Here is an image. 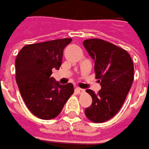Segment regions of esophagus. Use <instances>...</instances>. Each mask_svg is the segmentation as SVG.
<instances>
[{"mask_svg":"<svg viewBox=\"0 0 149 149\" xmlns=\"http://www.w3.org/2000/svg\"><path fill=\"white\" fill-rule=\"evenodd\" d=\"M75 91L77 93V94H81V93H83L85 91L83 89H81V88H79V87H76L75 88Z\"/></svg>","mask_w":149,"mask_h":149,"instance_id":"34e87169","label":"esophagus"}]
</instances>
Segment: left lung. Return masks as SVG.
I'll return each instance as SVG.
<instances>
[{"label": "left lung", "mask_w": 149, "mask_h": 149, "mask_svg": "<svg viewBox=\"0 0 149 149\" xmlns=\"http://www.w3.org/2000/svg\"><path fill=\"white\" fill-rule=\"evenodd\" d=\"M83 45L95 60V78L101 86L97 94L86 91L92 104L85 114L92 122L103 123L116 116L124 104L134 80V63L125 49L103 39H86Z\"/></svg>", "instance_id": "1"}]
</instances>
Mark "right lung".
I'll return each mask as SVG.
<instances>
[{
	"instance_id": "obj_1",
	"label": "right lung",
	"mask_w": 149,
	"mask_h": 149,
	"mask_svg": "<svg viewBox=\"0 0 149 149\" xmlns=\"http://www.w3.org/2000/svg\"><path fill=\"white\" fill-rule=\"evenodd\" d=\"M72 39H55L28 44L15 59V80L25 105L39 119L51 120L58 116L73 94L72 83L60 85L51 77L59 69L64 48Z\"/></svg>"
}]
</instances>
